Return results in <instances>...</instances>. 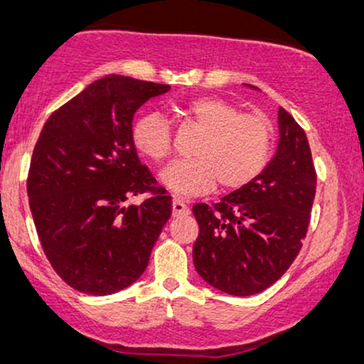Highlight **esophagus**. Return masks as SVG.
<instances>
[{
  "instance_id": "esophagus-1",
  "label": "esophagus",
  "mask_w": 364,
  "mask_h": 364,
  "mask_svg": "<svg viewBox=\"0 0 364 364\" xmlns=\"http://www.w3.org/2000/svg\"><path fill=\"white\" fill-rule=\"evenodd\" d=\"M187 214H189V208H187V204L183 203L182 199H178V197H173V200H172V216L178 218V216H187Z\"/></svg>"
}]
</instances>
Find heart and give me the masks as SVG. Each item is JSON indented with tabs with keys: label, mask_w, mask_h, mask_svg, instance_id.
Instances as JSON below:
<instances>
[{
	"label": "heart",
	"mask_w": 364,
	"mask_h": 364,
	"mask_svg": "<svg viewBox=\"0 0 364 364\" xmlns=\"http://www.w3.org/2000/svg\"><path fill=\"white\" fill-rule=\"evenodd\" d=\"M183 118L203 133L192 145L191 159L170 164L160 181L173 194L189 197L210 191L248 186L270 160L273 127L262 114L241 113L230 101L199 97L182 107ZM132 141L143 156L164 161L172 154V127L164 114L145 113L134 119Z\"/></svg>",
	"instance_id": "obj_1"
}]
</instances>
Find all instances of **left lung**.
Instances as JSON below:
<instances>
[{"label":"left lung","mask_w":364,"mask_h":364,"mask_svg":"<svg viewBox=\"0 0 364 364\" xmlns=\"http://www.w3.org/2000/svg\"><path fill=\"white\" fill-rule=\"evenodd\" d=\"M277 154L262 173L221 203L196 204L192 251L210 287L248 297L275 284L297 258L311 223L317 175L306 132L278 109Z\"/></svg>","instance_id":"obj_1"}]
</instances>
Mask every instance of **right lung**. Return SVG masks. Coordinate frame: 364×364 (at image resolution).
Masks as SVG:
<instances>
[{"mask_svg":"<svg viewBox=\"0 0 364 364\" xmlns=\"http://www.w3.org/2000/svg\"><path fill=\"white\" fill-rule=\"evenodd\" d=\"M167 84L106 75L53 111L31 155L26 192L45 257L87 295H111L145 272L172 214L132 141L133 116ZM148 191L140 206L129 196Z\"/></svg>","mask_w":364,"mask_h":364,"instance_id":"obj_1","label":"right lung"}]
</instances>
